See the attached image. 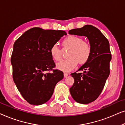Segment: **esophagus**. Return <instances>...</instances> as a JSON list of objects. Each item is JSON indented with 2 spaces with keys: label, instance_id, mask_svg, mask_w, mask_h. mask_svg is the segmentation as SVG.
Here are the masks:
<instances>
[{
  "label": "esophagus",
  "instance_id": "1",
  "mask_svg": "<svg viewBox=\"0 0 125 125\" xmlns=\"http://www.w3.org/2000/svg\"><path fill=\"white\" fill-rule=\"evenodd\" d=\"M68 76V73H64V76L65 78L67 77Z\"/></svg>",
  "mask_w": 125,
  "mask_h": 125
}]
</instances>
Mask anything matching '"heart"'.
<instances>
[{
  "label": "heart",
  "instance_id": "1",
  "mask_svg": "<svg viewBox=\"0 0 125 125\" xmlns=\"http://www.w3.org/2000/svg\"><path fill=\"white\" fill-rule=\"evenodd\" d=\"M63 49H69L67 53L68 59L57 64V69L64 72H69L76 67L78 62L83 65L88 62L91 56L92 48L88 42L83 41L81 37L69 35L62 41ZM51 57L54 61H60L62 58V51L56 44L50 49Z\"/></svg>",
  "mask_w": 125,
  "mask_h": 125
}]
</instances>
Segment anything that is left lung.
Here are the masks:
<instances>
[{"label": "left lung", "instance_id": "obj_1", "mask_svg": "<svg viewBox=\"0 0 125 125\" xmlns=\"http://www.w3.org/2000/svg\"><path fill=\"white\" fill-rule=\"evenodd\" d=\"M69 33L86 36L92 48L88 62L77 71H83V73L74 72L71 74L74 82L69 89L72 97L77 102L88 104L100 95L110 74L112 54L109 42L98 28L91 25L73 29L69 31Z\"/></svg>", "mask_w": 125, "mask_h": 125}]
</instances>
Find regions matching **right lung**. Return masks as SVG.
<instances>
[{
    "instance_id": "obj_1",
    "label": "right lung",
    "mask_w": 125,
    "mask_h": 125,
    "mask_svg": "<svg viewBox=\"0 0 125 125\" xmlns=\"http://www.w3.org/2000/svg\"><path fill=\"white\" fill-rule=\"evenodd\" d=\"M64 31L31 28L15 41L11 58L13 81L29 104L42 105L53 93L56 83L64 77L55 67L50 54L51 47L61 37ZM52 71V73H50Z\"/></svg>"
}]
</instances>
